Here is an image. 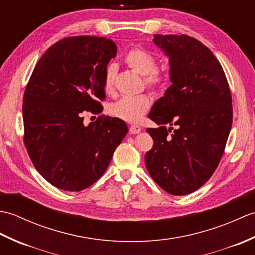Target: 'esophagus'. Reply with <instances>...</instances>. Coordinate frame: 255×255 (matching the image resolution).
I'll return each instance as SVG.
<instances>
[{"mask_svg": "<svg viewBox=\"0 0 255 255\" xmlns=\"http://www.w3.org/2000/svg\"><path fill=\"white\" fill-rule=\"evenodd\" d=\"M140 131H141V127L138 126V125H131V126L129 127V132L132 133V134L139 133Z\"/></svg>", "mask_w": 255, "mask_h": 255, "instance_id": "1", "label": "esophagus"}]
</instances>
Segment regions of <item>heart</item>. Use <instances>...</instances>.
<instances>
[{"label":"heart","instance_id":"1","mask_svg":"<svg viewBox=\"0 0 255 255\" xmlns=\"http://www.w3.org/2000/svg\"><path fill=\"white\" fill-rule=\"evenodd\" d=\"M125 62L134 72L143 75L144 85L154 93H160L169 83L170 75L166 69L158 67L156 58L152 53L142 48H132L125 56ZM117 67L115 63L107 64L103 77V89L106 94L111 95L115 91V77ZM151 106V99L148 94L136 96H124L110 106L113 116L129 123H137Z\"/></svg>","mask_w":255,"mask_h":255}]
</instances>
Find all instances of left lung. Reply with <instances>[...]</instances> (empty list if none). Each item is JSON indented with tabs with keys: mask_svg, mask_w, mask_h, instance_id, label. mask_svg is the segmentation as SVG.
Listing matches in <instances>:
<instances>
[{
	"mask_svg": "<svg viewBox=\"0 0 255 255\" xmlns=\"http://www.w3.org/2000/svg\"><path fill=\"white\" fill-rule=\"evenodd\" d=\"M153 41L170 58L172 85L149 114L160 127L147 129L153 147L144 162L161 188L181 196L202 187L223 158L232 126L231 92L217 58L196 38L154 35Z\"/></svg>",
	"mask_w": 255,
	"mask_h": 255,
	"instance_id": "left-lung-1",
	"label": "left lung"
}]
</instances>
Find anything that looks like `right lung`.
I'll return each mask as SVG.
<instances>
[{
	"instance_id": "right-lung-1",
	"label": "right lung",
	"mask_w": 255,
	"mask_h": 255,
	"mask_svg": "<svg viewBox=\"0 0 255 255\" xmlns=\"http://www.w3.org/2000/svg\"><path fill=\"white\" fill-rule=\"evenodd\" d=\"M116 53L105 37H66L41 56L26 85L24 144L36 170L57 188L80 192L94 184L128 131L116 117L83 124L84 112L103 111V77Z\"/></svg>"
}]
</instances>
